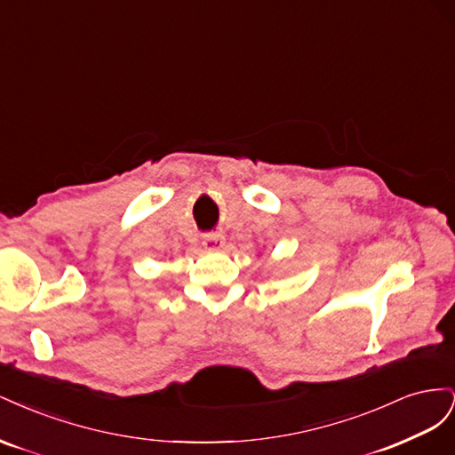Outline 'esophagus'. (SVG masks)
Masks as SVG:
<instances>
[{
  "mask_svg": "<svg viewBox=\"0 0 455 455\" xmlns=\"http://www.w3.org/2000/svg\"><path fill=\"white\" fill-rule=\"evenodd\" d=\"M203 243L206 246H211V249H220V246H222V243H224V235L220 231H211V233H206Z\"/></svg>",
  "mask_w": 455,
  "mask_h": 455,
  "instance_id": "esophagus-1",
  "label": "esophagus"
}]
</instances>
